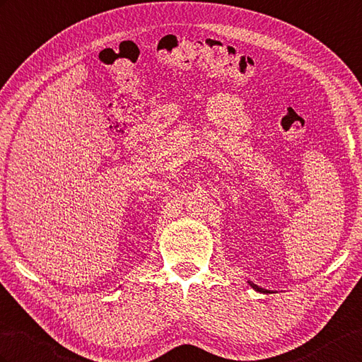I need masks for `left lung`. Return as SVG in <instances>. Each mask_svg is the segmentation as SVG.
<instances>
[{
  "mask_svg": "<svg viewBox=\"0 0 362 362\" xmlns=\"http://www.w3.org/2000/svg\"><path fill=\"white\" fill-rule=\"evenodd\" d=\"M248 284H250L251 287H253L256 291H260V293H267V290H265V288H260V287H257L256 284H253V282H248Z\"/></svg>",
  "mask_w": 362,
  "mask_h": 362,
  "instance_id": "1",
  "label": "left lung"
}]
</instances>
